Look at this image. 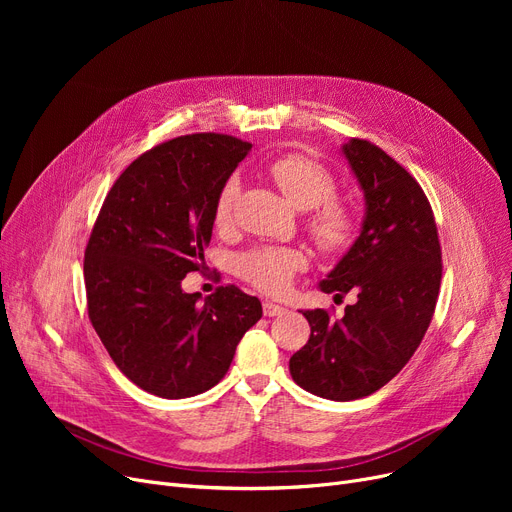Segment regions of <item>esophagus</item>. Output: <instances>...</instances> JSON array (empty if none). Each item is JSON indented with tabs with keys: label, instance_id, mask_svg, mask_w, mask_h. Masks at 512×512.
Returning a JSON list of instances; mask_svg holds the SVG:
<instances>
[{
	"label": "esophagus",
	"instance_id": "esophagus-1",
	"mask_svg": "<svg viewBox=\"0 0 512 512\" xmlns=\"http://www.w3.org/2000/svg\"><path fill=\"white\" fill-rule=\"evenodd\" d=\"M286 309L282 305H276L272 301H263V315L265 317H278V315H284Z\"/></svg>",
	"mask_w": 512,
	"mask_h": 512
}]
</instances>
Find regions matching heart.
Masks as SVG:
<instances>
[{"instance_id": "obj_1", "label": "heart", "mask_w": 512, "mask_h": 512, "mask_svg": "<svg viewBox=\"0 0 512 512\" xmlns=\"http://www.w3.org/2000/svg\"><path fill=\"white\" fill-rule=\"evenodd\" d=\"M267 174L282 195L299 209H311L307 230L324 251H338L355 234V213L344 199L334 197V178L317 161L303 155H282L274 159ZM240 195V178L230 176L218 193L213 207L215 226H228ZM307 267V255L292 247H253L236 257V274L265 294H282L294 276Z\"/></svg>"}]
</instances>
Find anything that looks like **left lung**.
<instances>
[{"label": "left lung", "instance_id": "1", "mask_svg": "<svg viewBox=\"0 0 512 512\" xmlns=\"http://www.w3.org/2000/svg\"><path fill=\"white\" fill-rule=\"evenodd\" d=\"M342 153L361 184L365 220L319 288L336 299L353 290L357 303L342 319L303 311L311 336L288 367L303 390L346 402L386 386L417 351L438 301L442 249L432 205L398 161L365 139Z\"/></svg>", "mask_w": 512, "mask_h": 512}]
</instances>
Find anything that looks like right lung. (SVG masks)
<instances>
[{
	"instance_id": "obj_1",
	"label": "right lung",
	"mask_w": 512,
	"mask_h": 512,
	"mask_svg": "<svg viewBox=\"0 0 512 512\" xmlns=\"http://www.w3.org/2000/svg\"><path fill=\"white\" fill-rule=\"evenodd\" d=\"M251 143L199 132L161 143L120 174L85 251L89 319L118 369L141 390L186 398L218 384L236 344L261 319L238 286L182 290L199 272L222 184Z\"/></svg>"
}]
</instances>
